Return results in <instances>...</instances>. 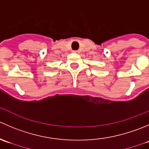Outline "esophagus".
Masks as SVG:
<instances>
[{"mask_svg": "<svg viewBox=\"0 0 149 149\" xmlns=\"http://www.w3.org/2000/svg\"><path fill=\"white\" fill-rule=\"evenodd\" d=\"M73 52H74V53H79V51H78V50H75V51H73Z\"/></svg>", "mask_w": 149, "mask_h": 149, "instance_id": "34e87169", "label": "esophagus"}]
</instances>
